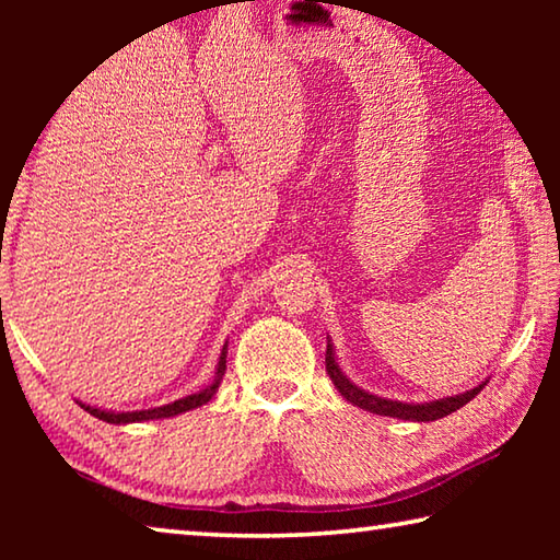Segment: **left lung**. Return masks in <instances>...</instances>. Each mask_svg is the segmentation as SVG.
Segmentation results:
<instances>
[{
  "mask_svg": "<svg viewBox=\"0 0 560 560\" xmlns=\"http://www.w3.org/2000/svg\"><path fill=\"white\" fill-rule=\"evenodd\" d=\"M326 371L330 375V381H334V385L338 387V393L343 395L348 402L360 407V410H368V412L383 415V417H397V420H410V422H432V420H440V417L457 412L459 407L474 400V395H479L481 387L487 385V381H485L477 387H471V390H464V393L452 395V397H440V400H432V402L387 400V397L373 395V393L363 390V387H358L343 371H340L330 338H328V348H326Z\"/></svg>",
  "mask_w": 560,
  "mask_h": 560,
  "instance_id": "left-lung-1",
  "label": "left lung"
}]
</instances>
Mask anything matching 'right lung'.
I'll return each instance as SVG.
<instances>
[{
	"instance_id": "obj_1",
	"label": "right lung",
	"mask_w": 560,
	"mask_h": 560,
	"mask_svg": "<svg viewBox=\"0 0 560 560\" xmlns=\"http://www.w3.org/2000/svg\"><path fill=\"white\" fill-rule=\"evenodd\" d=\"M226 371V343L222 346V353L220 360H217V371H214V381L202 387L200 393H192V395H185L179 397L175 402H167L163 407H150V410H132V412H116V410H101V407H93L86 402H79L83 410L91 412L93 417H98L103 422H110V424H130V422H145V420H163V417H175V415H183L187 410H195V407H202L207 405L214 397L217 387L222 383V375Z\"/></svg>"
}]
</instances>
